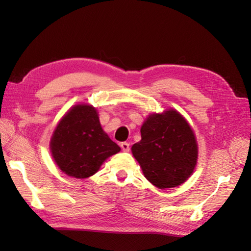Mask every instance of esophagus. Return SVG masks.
Wrapping results in <instances>:
<instances>
[{
  "mask_svg": "<svg viewBox=\"0 0 251 251\" xmlns=\"http://www.w3.org/2000/svg\"><path fill=\"white\" fill-rule=\"evenodd\" d=\"M121 148H122V150L125 151V152H128L130 150L128 142H122L121 143Z\"/></svg>",
  "mask_w": 251,
  "mask_h": 251,
  "instance_id": "obj_1",
  "label": "esophagus"
}]
</instances>
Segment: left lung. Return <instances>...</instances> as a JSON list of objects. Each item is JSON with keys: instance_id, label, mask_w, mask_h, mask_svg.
Returning a JSON list of instances; mask_svg holds the SVG:
<instances>
[{"instance_id": "8db88e82", "label": "left lung", "mask_w": 251, "mask_h": 251, "mask_svg": "<svg viewBox=\"0 0 251 251\" xmlns=\"http://www.w3.org/2000/svg\"><path fill=\"white\" fill-rule=\"evenodd\" d=\"M141 140L131 147L142 173L158 189L175 188L193 174L197 142L189 123L174 109L153 113L141 126Z\"/></svg>"}]
</instances>
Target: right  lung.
Segmentation results:
<instances>
[{
    "label": "right lung",
    "mask_w": 251,
    "mask_h": 251,
    "mask_svg": "<svg viewBox=\"0 0 251 251\" xmlns=\"http://www.w3.org/2000/svg\"><path fill=\"white\" fill-rule=\"evenodd\" d=\"M120 151L101 127L97 110L89 104H76L69 110L50 140L57 166L77 179L95 175L106 158Z\"/></svg>",
    "instance_id": "add662e5"
}]
</instances>
